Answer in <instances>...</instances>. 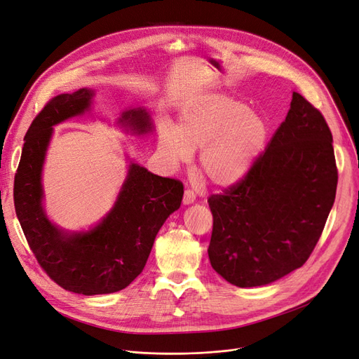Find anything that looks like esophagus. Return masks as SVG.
I'll return each instance as SVG.
<instances>
[{"label":"esophagus","instance_id":"1","mask_svg":"<svg viewBox=\"0 0 359 359\" xmlns=\"http://www.w3.org/2000/svg\"><path fill=\"white\" fill-rule=\"evenodd\" d=\"M195 201V192L192 189H184L183 204H192Z\"/></svg>","mask_w":359,"mask_h":359}]
</instances>
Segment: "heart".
Instances as JSON below:
<instances>
[{"instance_id":"obj_1","label":"heart","mask_w":359,"mask_h":359,"mask_svg":"<svg viewBox=\"0 0 359 359\" xmlns=\"http://www.w3.org/2000/svg\"><path fill=\"white\" fill-rule=\"evenodd\" d=\"M268 139L264 119L247 104L223 95H207L191 102L179 128L159 130L158 149L170 165L188 163L201 149L200 171L217 187H231L253 168Z\"/></svg>"}]
</instances>
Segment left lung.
Listing matches in <instances>:
<instances>
[{
  "instance_id": "8db88e82",
  "label": "left lung",
  "mask_w": 359,
  "mask_h": 359,
  "mask_svg": "<svg viewBox=\"0 0 359 359\" xmlns=\"http://www.w3.org/2000/svg\"><path fill=\"white\" fill-rule=\"evenodd\" d=\"M337 177L325 118L293 93L285 121L248 175L208 198L211 266L236 287L271 284L302 268L324 231Z\"/></svg>"
}]
</instances>
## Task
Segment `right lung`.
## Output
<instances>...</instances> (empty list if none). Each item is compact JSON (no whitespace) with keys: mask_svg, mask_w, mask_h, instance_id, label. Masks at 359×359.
<instances>
[{"mask_svg":"<svg viewBox=\"0 0 359 359\" xmlns=\"http://www.w3.org/2000/svg\"><path fill=\"white\" fill-rule=\"evenodd\" d=\"M93 93L81 88L50 99L26 131L15 176L16 215L43 271L62 288L95 296L115 293L142 273L155 236L180 207L183 183L131 164L111 213L95 229L66 235L53 226L41 207V168L53 126L88 109ZM121 123L137 133L151 130L142 109L123 114Z\"/></svg>","mask_w":359,"mask_h":359,"instance_id":"add662e5","label":"right lung"}]
</instances>
